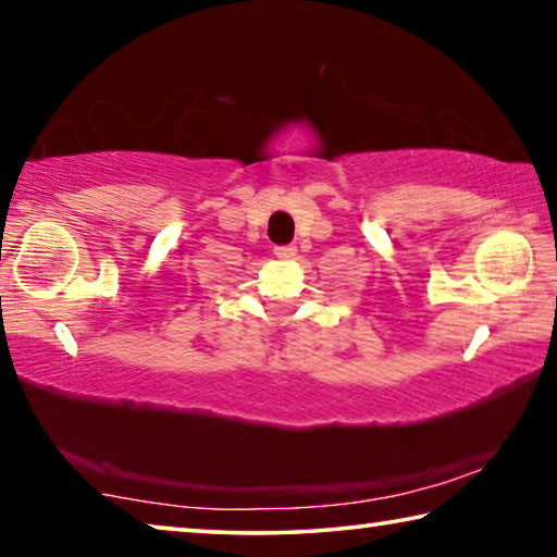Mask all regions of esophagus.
Here are the masks:
<instances>
[{"mask_svg": "<svg viewBox=\"0 0 557 557\" xmlns=\"http://www.w3.org/2000/svg\"><path fill=\"white\" fill-rule=\"evenodd\" d=\"M275 256L282 258V260H289V258L297 256V248H295V245H277Z\"/></svg>", "mask_w": 557, "mask_h": 557, "instance_id": "34e87169", "label": "esophagus"}]
</instances>
